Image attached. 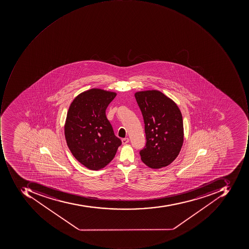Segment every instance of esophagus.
Segmentation results:
<instances>
[{"label":"esophagus","mask_w":249,"mask_h":249,"mask_svg":"<svg viewBox=\"0 0 249 249\" xmlns=\"http://www.w3.org/2000/svg\"><path fill=\"white\" fill-rule=\"evenodd\" d=\"M128 142H129V139L128 138H123L122 139L123 144H125V143H128Z\"/></svg>","instance_id":"esophagus-1"}]
</instances>
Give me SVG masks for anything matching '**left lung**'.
Returning <instances> with one entry per match:
<instances>
[{
	"label": "left lung",
	"mask_w": 249,
	"mask_h": 249,
	"mask_svg": "<svg viewBox=\"0 0 249 249\" xmlns=\"http://www.w3.org/2000/svg\"><path fill=\"white\" fill-rule=\"evenodd\" d=\"M144 121L146 143L141 159L149 168L169 165L178 157L183 143L182 114L172 99L159 90L135 93Z\"/></svg>",
	"instance_id": "obj_1"
}]
</instances>
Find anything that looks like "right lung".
I'll use <instances>...</instances> for the list:
<instances>
[{
  "label": "right lung",
  "mask_w": 249,
  "mask_h": 249,
  "mask_svg": "<svg viewBox=\"0 0 249 249\" xmlns=\"http://www.w3.org/2000/svg\"><path fill=\"white\" fill-rule=\"evenodd\" d=\"M116 96L114 92L93 88L78 95L69 107L64 125L67 146L88 169L106 167L122 143L106 115Z\"/></svg>",
  "instance_id": "right-lung-1"
}]
</instances>
